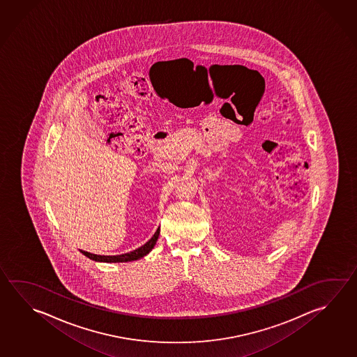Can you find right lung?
I'll return each mask as SVG.
<instances>
[{"mask_svg":"<svg viewBox=\"0 0 357 357\" xmlns=\"http://www.w3.org/2000/svg\"><path fill=\"white\" fill-rule=\"evenodd\" d=\"M158 235H160V229L155 230L153 236L146 244H143L142 247H139L136 250L130 252V253L121 254V255H97V254L88 253L84 250H80V253L84 254L85 257H88L89 259L99 261V263H127V261H133V260L141 259L143 257H146L153 249L155 241L158 239Z\"/></svg>","mask_w":357,"mask_h":357,"instance_id":"obj_1","label":"right lung"}]
</instances>
